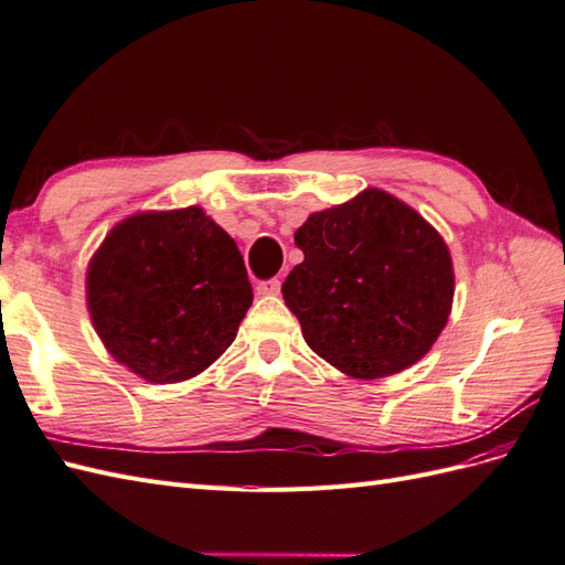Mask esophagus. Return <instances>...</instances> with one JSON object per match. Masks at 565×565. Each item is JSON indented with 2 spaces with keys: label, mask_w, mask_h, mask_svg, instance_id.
<instances>
[{
  "label": "esophagus",
  "mask_w": 565,
  "mask_h": 565,
  "mask_svg": "<svg viewBox=\"0 0 565 565\" xmlns=\"http://www.w3.org/2000/svg\"><path fill=\"white\" fill-rule=\"evenodd\" d=\"M256 295H262V297H276V295H280V280L278 278L259 280V282H256Z\"/></svg>",
  "instance_id": "34e87169"
}]
</instances>
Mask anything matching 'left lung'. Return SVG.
<instances>
[{
  "mask_svg": "<svg viewBox=\"0 0 565 565\" xmlns=\"http://www.w3.org/2000/svg\"><path fill=\"white\" fill-rule=\"evenodd\" d=\"M303 252L282 299L320 358L353 380L415 365L452 309L455 273L438 231L405 202L367 188L295 233Z\"/></svg>",
  "mask_w": 565,
  "mask_h": 565,
  "instance_id": "obj_1",
  "label": "left lung"
}]
</instances>
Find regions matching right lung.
I'll use <instances>...</instances> for the list:
<instances>
[{"mask_svg":"<svg viewBox=\"0 0 565 565\" xmlns=\"http://www.w3.org/2000/svg\"><path fill=\"white\" fill-rule=\"evenodd\" d=\"M252 299L241 249L200 207L119 221L87 270L100 341L152 384L207 370L233 344Z\"/></svg>","mask_w":565,"mask_h":565,"instance_id":"1","label":"right lung"}]
</instances>
